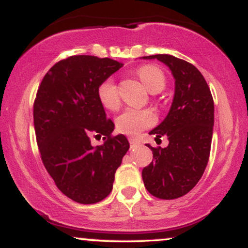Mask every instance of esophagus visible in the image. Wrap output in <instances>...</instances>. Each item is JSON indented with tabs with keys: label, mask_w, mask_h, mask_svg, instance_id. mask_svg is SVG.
<instances>
[{
	"label": "esophagus",
	"mask_w": 248,
	"mask_h": 248,
	"mask_svg": "<svg viewBox=\"0 0 248 248\" xmlns=\"http://www.w3.org/2000/svg\"><path fill=\"white\" fill-rule=\"evenodd\" d=\"M129 143H130V148H136L140 146V142L135 139H129Z\"/></svg>",
	"instance_id": "34e87169"
}]
</instances>
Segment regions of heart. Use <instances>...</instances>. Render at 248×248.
Returning <instances> with one entry per match:
<instances>
[{
  "label": "heart",
  "mask_w": 248,
  "mask_h": 248,
  "mask_svg": "<svg viewBox=\"0 0 248 248\" xmlns=\"http://www.w3.org/2000/svg\"><path fill=\"white\" fill-rule=\"evenodd\" d=\"M138 76L150 93H158L166 86V77L158 67L144 65L138 70ZM98 98L101 105L107 109H116L120 104L118 86L112 78H107L98 86ZM156 116L149 109L127 108L115 119L116 129L126 135L135 136L143 129L155 124Z\"/></svg>",
  "instance_id": "1"
}]
</instances>
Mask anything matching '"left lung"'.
<instances>
[{
    "label": "left lung",
    "instance_id": "obj_1",
    "mask_svg": "<svg viewBox=\"0 0 248 248\" xmlns=\"http://www.w3.org/2000/svg\"><path fill=\"white\" fill-rule=\"evenodd\" d=\"M169 67L175 93L166 119L150 130L156 138L166 135V148L148 147L153 162L142 170L146 189L155 197L175 199L186 195L203 176L211 149L215 106L203 75L196 66L171 55H154Z\"/></svg>",
    "mask_w": 248,
    "mask_h": 248
}]
</instances>
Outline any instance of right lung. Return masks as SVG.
<instances>
[{"label":"right lung","instance_id":"add662e5","mask_svg":"<svg viewBox=\"0 0 248 248\" xmlns=\"http://www.w3.org/2000/svg\"><path fill=\"white\" fill-rule=\"evenodd\" d=\"M122 62L94 56H72L53 65L41 82L33 105V126L45 169L66 197L94 204L109 195L116 169L129 149L99 101L98 86ZM104 135L101 146L92 136Z\"/></svg>","mask_w":248,"mask_h":248}]
</instances>
